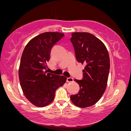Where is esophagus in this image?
Returning a JSON list of instances; mask_svg holds the SVG:
<instances>
[{
    "mask_svg": "<svg viewBox=\"0 0 131 131\" xmlns=\"http://www.w3.org/2000/svg\"><path fill=\"white\" fill-rule=\"evenodd\" d=\"M73 82V79L72 78H67V82Z\"/></svg>",
    "mask_w": 131,
    "mask_h": 131,
    "instance_id": "34e87169",
    "label": "esophagus"
}]
</instances>
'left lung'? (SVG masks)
Returning <instances> with one entry per match:
<instances>
[{
    "label": "left lung",
    "mask_w": 131,
    "mask_h": 131,
    "mask_svg": "<svg viewBox=\"0 0 131 131\" xmlns=\"http://www.w3.org/2000/svg\"><path fill=\"white\" fill-rule=\"evenodd\" d=\"M70 40L77 61L85 65L83 79H74L80 90L70 99L80 108L91 107L99 101L106 89L110 70L108 51L101 40L89 33H73Z\"/></svg>",
    "instance_id": "1"
}]
</instances>
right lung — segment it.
Listing matches in <instances>:
<instances>
[{
	"mask_svg": "<svg viewBox=\"0 0 131 131\" xmlns=\"http://www.w3.org/2000/svg\"><path fill=\"white\" fill-rule=\"evenodd\" d=\"M64 36L58 32H45L30 40L23 52L19 79L27 99L35 106L43 107L54 99L57 89L66 83L64 76L47 73V62L53 46Z\"/></svg>",
	"mask_w": 131,
	"mask_h": 131,
	"instance_id": "add662e5",
	"label": "right lung"
}]
</instances>
